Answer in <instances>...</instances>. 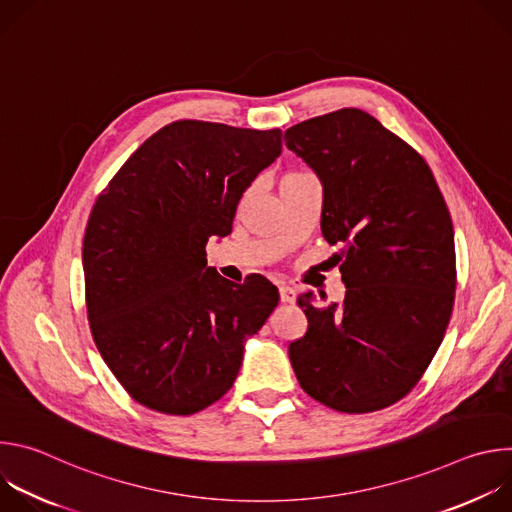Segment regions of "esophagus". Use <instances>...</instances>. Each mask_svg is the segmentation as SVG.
Wrapping results in <instances>:
<instances>
[{"label":"esophagus","mask_w":512,"mask_h":512,"mask_svg":"<svg viewBox=\"0 0 512 512\" xmlns=\"http://www.w3.org/2000/svg\"><path fill=\"white\" fill-rule=\"evenodd\" d=\"M279 298H281L283 304H291V302L296 300V289L291 287V285L281 283V285H279Z\"/></svg>","instance_id":"34e87169"}]
</instances>
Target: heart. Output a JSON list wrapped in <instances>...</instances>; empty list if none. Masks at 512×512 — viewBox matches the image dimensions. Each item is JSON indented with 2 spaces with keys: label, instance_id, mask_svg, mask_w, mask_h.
Listing matches in <instances>:
<instances>
[{
  "label": "heart",
  "instance_id": "obj_1",
  "mask_svg": "<svg viewBox=\"0 0 512 512\" xmlns=\"http://www.w3.org/2000/svg\"><path fill=\"white\" fill-rule=\"evenodd\" d=\"M304 174H306V172H287V174L281 176V182H289V180L300 178V176H304Z\"/></svg>",
  "mask_w": 512,
  "mask_h": 512
}]
</instances>
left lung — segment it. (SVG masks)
Masks as SVG:
<instances>
[{
  "label": "left lung",
  "mask_w": 512,
  "mask_h": 512,
  "mask_svg": "<svg viewBox=\"0 0 512 512\" xmlns=\"http://www.w3.org/2000/svg\"><path fill=\"white\" fill-rule=\"evenodd\" d=\"M285 145L320 178L322 235L342 304L298 298L308 330L289 344L302 389L342 413L403 399L440 348L456 296L454 227L425 160L373 115L338 109L289 127Z\"/></svg>",
  "instance_id": "left-lung-1"
}]
</instances>
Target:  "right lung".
Here are the masks:
<instances>
[{"label":"right lung","mask_w":512,"mask_h":512,"mask_svg":"<svg viewBox=\"0 0 512 512\" xmlns=\"http://www.w3.org/2000/svg\"><path fill=\"white\" fill-rule=\"evenodd\" d=\"M281 154V131L182 119L150 139L99 194L83 239L93 340L141 405L192 415L235 383L243 342L279 302L263 275L237 285L206 265L243 192Z\"/></svg>","instance_id":"1"}]
</instances>
